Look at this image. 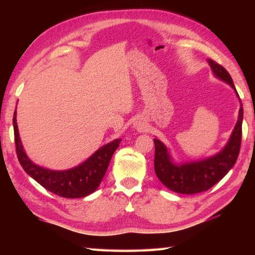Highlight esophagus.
<instances>
[{
	"label": "esophagus",
	"mask_w": 255,
	"mask_h": 255,
	"mask_svg": "<svg viewBox=\"0 0 255 255\" xmlns=\"http://www.w3.org/2000/svg\"><path fill=\"white\" fill-rule=\"evenodd\" d=\"M133 127H135L136 129H138V130H141V129H143V124L141 123H139V122H137V123H135V125H133Z\"/></svg>",
	"instance_id": "1"
}]
</instances>
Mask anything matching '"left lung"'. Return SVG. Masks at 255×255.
I'll return each instance as SVG.
<instances>
[{
    "instance_id": "8db88e82",
    "label": "left lung",
    "mask_w": 255,
    "mask_h": 255,
    "mask_svg": "<svg viewBox=\"0 0 255 255\" xmlns=\"http://www.w3.org/2000/svg\"><path fill=\"white\" fill-rule=\"evenodd\" d=\"M208 63L214 75L230 84L240 99L230 73L213 59H208ZM242 122L243 106L241 103L239 119L225 147L214 156L197 162L175 164L172 161L166 146L157 138H154V170L159 181L172 191L183 195H193L209 190L228 173L239 157L242 141Z\"/></svg>"
}]
</instances>
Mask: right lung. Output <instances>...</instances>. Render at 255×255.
Returning <instances> with one entry per match:
<instances>
[{
    "instance_id": "1",
    "label": "right lung",
    "mask_w": 255,
    "mask_h": 255,
    "mask_svg": "<svg viewBox=\"0 0 255 255\" xmlns=\"http://www.w3.org/2000/svg\"><path fill=\"white\" fill-rule=\"evenodd\" d=\"M13 128L16 155L23 170L48 191L64 198H83L96 191L106 174L112 155L122 141L120 138L110 141L73 169L53 171L37 165L28 158L19 136L16 111L13 115Z\"/></svg>"
}]
</instances>
